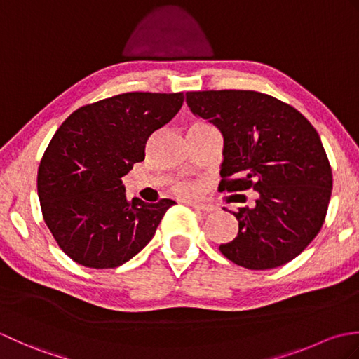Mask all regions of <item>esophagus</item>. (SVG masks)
Segmentation results:
<instances>
[{
    "label": "esophagus",
    "mask_w": 359,
    "mask_h": 359,
    "mask_svg": "<svg viewBox=\"0 0 359 359\" xmlns=\"http://www.w3.org/2000/svg\"><path fill=\"white\" fill-rule=\"evenodd\" d=\"M189 207H191L194 211L197 212H202V215H208V212L215 211V207H211V205H201V203H189Z\"/></svg>",
    "instance_id": "34e87169"
}]
</instances>
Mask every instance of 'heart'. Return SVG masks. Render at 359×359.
<instances>
[{"mask_svg": "<svg viewBox=\"0 0 359 359\" xmlns=\"http://www.w3.org/2000/svg\"><path fill=\"white\" fill-rule=\"evenodd\" d=\"M196 125L210 126L207 123H196ZM171 191L177 197H182V199H193V197L199 196L201 188L196 184H191V182H174L171 185Z\"/></svg>", "mask_w": 359, "mask_h": 359, "instance_id": "1", "label": "heart"}]
</instances>
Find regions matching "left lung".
<instances>
[{
	"label": "left lung",
	"instance_id": "obj_1",
	"mask_svg": "<svg viewBox=\"0 0 359 359\" xmlns=\"http://www.w3.org/2000/svg\"><path fill=\"white\" fill-rule=\"evenodd\" d=\"M187 103L224 135L222 191H257L253 208L233 212L239 231L220 253L250 270L301 255L321 230L333 185L316 129L293 106L256 90H194Z\"/></svg>",
	"mask_w": 359,
	"mask_h": 359
}]
</instances>
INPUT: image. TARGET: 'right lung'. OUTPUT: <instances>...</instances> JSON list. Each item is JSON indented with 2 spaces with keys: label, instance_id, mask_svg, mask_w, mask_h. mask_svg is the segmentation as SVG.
I'll list each match as a JSON object with an SVG mask.
<instances>
[{
  "label": "right lung",
  "instance_id": "1",
  "mask_svg": "<svg viewBox=\"0 0 359 359\" xmlns=\"http://www.w3.org/2000/svg\"><path fill=\"white\" fill-rule=\"evenodd\" d=\"M184 93H125L85 104L53 134L38 166L43 219L74 262L114 269L152 239L175 203L126 199L121 177L144 158L151 134L184 104Z\"/></svg>",
  "mask_w": 359,
  "mask_h": 359
}]
</instances>
